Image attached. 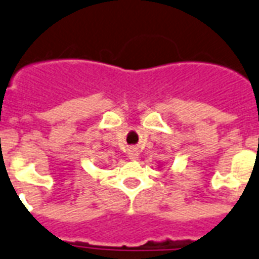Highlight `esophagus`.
<instances>
[{"label":"esophagus","instance_id":"1","mask_svg":"<svg viewBox=\"0 0 259 259\" xmlns=\"http://www.w3.org/2000/svg\"><path fill=\"white\" fill-rule=\"evenodd\" d=\"M128 157H130V160H138V157H139L138 149H136V148H131L130 152H128Z\"/></svg>","mask_w":259,"mask_h":259}]
</instances>
